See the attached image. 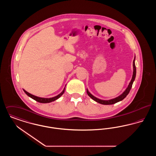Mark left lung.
Returning <instances> with one entry per match:
<instances>
[{"mask_svg": "<svg viewBox=\"0 0 156 156\" xmlns=\"http://www.w3.org/2000/svg\"><path fill=\"white\" fill-rule=\"evenodd\" d=\"M133 75H132V80H131V81L130 82L128 87L125 89V90L120 95H119V97H116V98L112 99H109V100H102V99H98V98H97V97H94V95H92L89 92V90H88V89H87V94L93 100H94L95 101H96L98 103L102 104V105H112V104H116V103L118 102L119 101H122L129 94L130 89L132 88V85H133L134 81L135 80V78H136V66H135V57H134V58L133 61Z\"/></svg>", "mask_w": 156, "mask_h": 156, "instance_id": "8db88e82", "label": "left lung"}]
</instances>
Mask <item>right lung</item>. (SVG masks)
Returning a JSON list of instances; mask_svg holds the SVG:
<instances>
[{"label":"right lung","mask_w":156,"mask_h":156,"mask_svg":"<svg viewBox=\"0 0 156 156\" xmlns=\"http://www.w3.org/2000/svg\"><path fill=\"white\" fill-rule=\"evenodd\" d=\"M24 92L26 94V95L27 96L30 97L31 98H32L33 99L36 101L37 102H38L40 103H43V104H46V103H50V102H53L57 99H58L59 98L61 97L62 95V94L64 93V91H65V88L63 89V90L58 94V95L55 96V97H52V98H40V97H36L35 95H33L32 94H31L30 93H29L28 92H27L26 90H25L24 89H23Z\"/></svg>","instance_id":"right-lung-1"}]
</instances>
